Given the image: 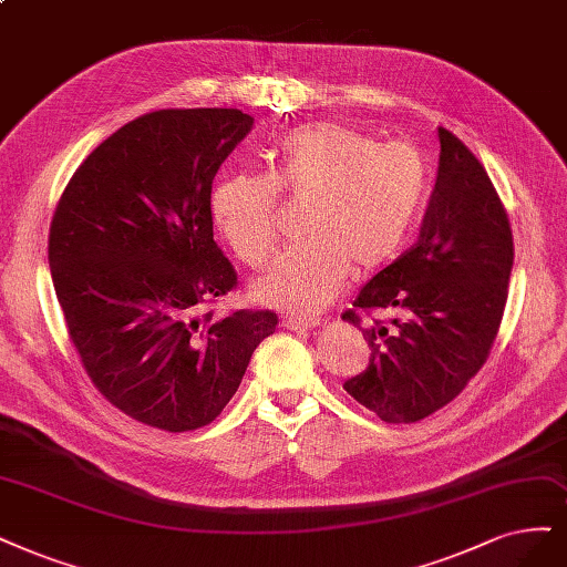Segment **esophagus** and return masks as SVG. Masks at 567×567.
I'll return each instance as SVG.
<instances>
[{
    "label": "esophagus",
    "instance_id": "esophagus-1",
    "mask_svg": "<svg viewBox=\"0 0 567 567\" xmlns=\"http://www.w3.org/2000/svg\"><path fill=\"white\" fill-rule=\"evenodd\" d=\"M284 326L288 330H311L319 326V319H296V317H286L284 319Z\"/></svg>",
    "mask_w": 567,
    "mask_h": 567
}]
</instances>
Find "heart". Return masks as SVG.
<instances>
[{"mask_svg": "<svg viewBox=\"0 0 567 567\" xmlns=\"http://www.w3.org/2000/svg\"><path fill=\"white\" fill-rule=\"evenodd\" d=\"M271 173H227L213 185L210 213L237 256L258 267L277 246L279 189L309 202L302 241L286 248L256 296L290 315H311L349 279L386 267L413 237L429 194V166L410 143L338 122L290 131L271 150Z\"/></svg>", "mask_w": 567, "mask_h": 567, "instance_id": "obj_1", "label": "heart"}]
</instances>
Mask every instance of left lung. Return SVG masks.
Masks as SVG:
<instances>
[{
    "mask_svg": "<svg viewBox=\"0 0 567 567\" xmlns=\"http://www.w3.org/2000/svg\"><path fill=\"white\" fill-rule=\"evenodd\" d=\"M439 175L420 237L370 279L342 319L392 309V328H361L368 368L347 394L384 422H417L451 403L483 368L502 323L514 237L483 164L439 128Z\"/></svg>",
    "mask_w": 567,
    "mask_h": 567,
    "instance_id": "obj_1",
    "label": "left lung"
}]
</instances>
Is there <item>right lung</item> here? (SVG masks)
Returning <instances> with one entry per match:
<instances>
[{"mask_svg": "<svg viewBox=\"0 0 567 567\" xmlns=\"http://www.w3.org/2000/svg\"><path fill=\"white\" fill-rule=\"evenodd\" d=\"M252 116L159 110L128 122L74 171L49 231L68 336L114 408L164 432L216 420L275 311H206L237 288L213 241L210 187Z\"/></svg>", "mask_w": 567, "mask_h": 567, "instance_id": "right-lung-1", "label": "right lung"}]
</instances>
